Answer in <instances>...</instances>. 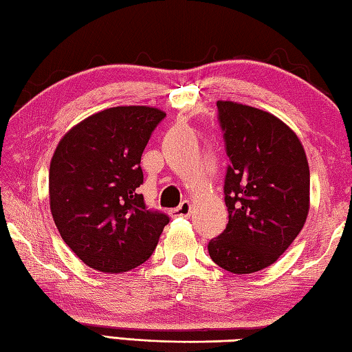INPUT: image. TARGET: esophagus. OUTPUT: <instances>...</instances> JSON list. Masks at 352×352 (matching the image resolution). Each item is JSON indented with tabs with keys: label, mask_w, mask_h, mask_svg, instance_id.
I'll return each instance as SVG.
<instances>
[{
	"label": "esophagus",
	"mask_w": 352,
	"mask_h": 352,
	"mask_svg": "<svg viewBox=\"0 0 352 352\" xmlns=\"http://www.w3.org/2000/svg\"><path fill=\"white\" fill-rule=\"evenodd\" d=\"M191 213V204L188 201H184L181 205H179L177 208L173 210V214L175 216H182V217H187Z\"/></svg>",
	"instance_id": "obj_1"
}]
</instances>
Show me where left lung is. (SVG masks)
Listing matches in <instances>:
<instances>
[{
    "instance_id": "left-lung-1",
    "label": "left lung",
    "mask_w": 352,
    "mask_h": 352,
    "mask_svg": "<svg viewBox=\"0 0 352 352\" xmlns=\"http://www.w3.org/2000/svg\"><path fill=\"white\" fill-rule=\"evenodd\" d=\"M230 165L228 223L208 253L233 274L273 265L303 228L309 211V167L300 139L279 118L250 105L217 101Z\"/></svg>"
}]
</instances>
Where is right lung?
I'll list each match as a JSON object with an SVG mask.
<instances>
[{
    "label": "right lung",
    "mask_w": 352,
    "mask_h": 352,
    "mask_svg": "<svg viewBox=\"0 0 352 352\" xmlns=\"http://www.w3.org/2000/svg\"><path fill=\"white\" fill-rule=\"evenodd\" d=\"M165 118L124 105L85 118L59 141L49 171L50 211L63 241L90 268L118 274L153 253L168 216L145 207L141 156Z\"/></svg>",
    "instance_id": "obj_1"
}]
</instances>
